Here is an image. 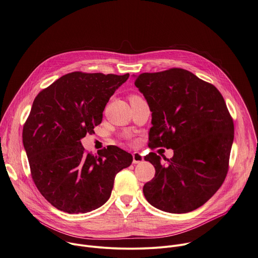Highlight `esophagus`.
I'll return each instance as SVG.
<instances>
[{"label": "esophagus", "mask_w": 258, "mask_h": 258, "mask_svg": "<svg viewBox=\"0 0 258 258\" xmlns=\"http://www.w3.org/2000/svg\"><path fill=\"white\" fill-rule=\"evenodd\" d=\"M132 156H133V163H135V164L136 163H140V162H142L144 160L143 155L141 153H139V152H134L132 154Z\"/></svg>", "instance_id": "34e87169"}]
</instances>
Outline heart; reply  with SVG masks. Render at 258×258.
Instances as JSON below:
<instances>
[{"mask_svg": "<svg viewBox=\"0 0 258 258\" xmlns=\"http://www.w3.org/2000/svg\"><path fill=\"white\" fill-rule=\"evenodd\" d=\"M132 97H137V96H132Z\"/></svg>", "mask_w": 258, "mask_h": 258, "instance_id": "obj_1", "label": "heart"}]
</instances>
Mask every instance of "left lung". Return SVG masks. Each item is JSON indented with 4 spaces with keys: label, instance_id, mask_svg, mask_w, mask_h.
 I'll return each mask as SVG.
<instances>
[{
    "label": "left lung",
    "instance_id": "left-lung-1",
    "mask_svg": "<svg viewBox=\"0 0 258 258\" xmlns=\"http://www.w3.org/2000/svg\"><path fill=\"white\" fill-rule=\"evenodd\" d=\"M134 84L152 112L148 146L173 150L166 165L154 152L144 157L155 175L143 194L161 211L191 212L213 197L228 172L234 125L224 98L182 69L144 73Z\"/></svg>",
    "mask_w": 258,
    "mask_h": 258
}]
</instances>
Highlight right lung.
I'll list each match as a JSON object with an SVG mask.
<instances>
[{
	"label": "right lung",
	"instance_id": "1",
	"mask_svg": "<svg viewBox=\"0 0 258 258\" xmlns=\"http://www.w3.org/2000/svg\"><path fill=\"white\" fill-rule=\"evenodd\" d=\"M128 78L75 72L35 98L23 145L35 185L56 209L79 214L100 208L111 196L116 174L132 163V155L117 146L95 156L81 142L95 133L107 103Z\"/></svg>",
	"mask_w": 258,
	"mask_h": 258
}]
</instances>
